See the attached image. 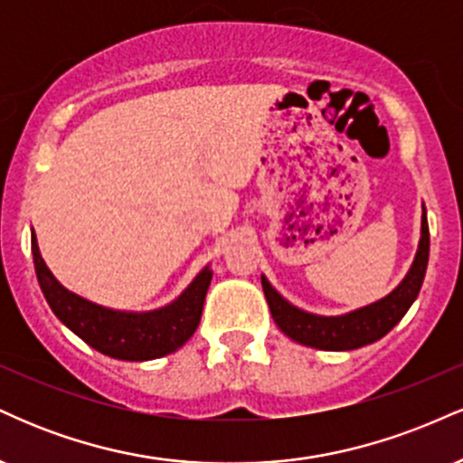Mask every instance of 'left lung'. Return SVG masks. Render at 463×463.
I'll use <instances>...</instances> for the list:
<instances>
[{
    "label": "left lung",
    "mask_w": 463,
    "mask_h": 463,
    "mask_svg": "<svg viewBox=\"0 0 463 463\" xmlns=\"http://www.w3.org/2000/svg\"><path fill=\"white\" fill-rule=\"evenodd\" d=\"M429 263V224L427 209L422 206V228H420L418 252L413 257L411 268L401 285L385 298L372 302L344 316H316V313L302 311L287 302L279 291L269 285V280L261 276L269 311L276 326L294 342L320 350H354L376 342L387 335L418 298L422 287L424 274Z\"/></svg>",
    "instance_id": "1"
}]
</instances>
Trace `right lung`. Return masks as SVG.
<instances>
[{
  "label": "right lung",
  "mask_w": 463,
  "mask_h": 463,
  "mask_svg": "<svg viewBox=\"0 0 463 463\" xmlns=\"http://www.w3.org/2000/svg\"><path fill=\"white\" fill-rule=\"evenodd\" d=\"M36 279L54 316L89 346L124 361H150L174 353L195 333L213 272L206 265L176 300L154 311H117L73 294L56 280L32 231Z\"/></svg>",
  "instance_id": "add662e5"
}]
</instances>
